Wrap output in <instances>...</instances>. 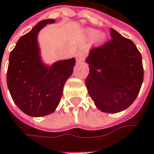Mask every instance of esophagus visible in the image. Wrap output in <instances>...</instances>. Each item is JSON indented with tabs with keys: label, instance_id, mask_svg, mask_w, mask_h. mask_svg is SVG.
<instances>
[{
	"label": "esophagus",
	"instance_id": "1",
	"mask_svg": "<svg viewBox=\"0 0 154 154\" xmlns=\"http://www.w3.org/2000/svg\"><path fill=\"white\" fill-rule=\"evenodd\" d=\"M83 57H84V54H83L82 52H78V53H76V60H77V62L82 61Z\"/></svg>",
	"mask_w": 154,
	"mask_h": 154
}]
</instances>
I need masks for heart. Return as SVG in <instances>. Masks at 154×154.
Returning <instances> with one entry per match:
<instances>
[{
	"label": "heart",
	"mask_w": 154,
	"mask_h": 154,
	"mask_svg": "<svg viewBox=\"0 0 154 154\" xmlns=\"http://www.w3.org/2000/svg\"><path fill=\"white\" fill-rule=\"evenodd\" d=\"M85 35H86L88 38H89V39L95 38V40H96V42H97V43L98 45L103 44L104 42L106 41V36H105V34H103V33H98L97 31L95 30V29H86V30H85Z\"/></svg>",
	"instance_id": "heart-1"
}]
</instances>
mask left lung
Here are the masks:
<instances>
[{"label":"left lung","mask_w":154,"mask_h":154,"mask_svg":"<svg viewBox=\"0 0 154 154\" xmlns=\"http://www.w3.org/2000/svg\"><path fill=\"white\" fill-rule=\"evenodd\" d=\"M112 39L90 50L85 84L88 95L102 112L117 113L137 98L144 80L142 57L132 41L110 29Z\"/></svg>","instance_id":"1"}]
</instances>
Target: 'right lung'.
I'll return each mask as SVG.
<instances>
[{"label":"right lung","instance_id":"1","mask_svg":"<svg viewBox=\"0 0 154 154\" xmlns=\"http://www.w3.org/2000/svg\"><path fill=\"white\" fill-rule=\"evenodd\" d=\"M55 19L40 21L17 41L10 52L7 84L17 107L32 117L52 113L57 107L66 82L72 75L75 58L43 63L38 43L40 31Z\"/></svg>","mask_w":154,"mask_h":154}]
</instances>
